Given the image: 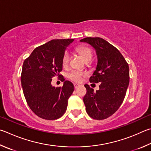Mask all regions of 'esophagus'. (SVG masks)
Returning <instances> with one entry per match:
<instances>
[{"instance_id": "1", "label": "esophagus", "mask_w": 151, "mask_h": 151, "mask_svg": "<svg viewBox=\"0 0 151 151\" xmlns=\"http://www.w3.org/2000/svg\"><path fill=\"white\" fill-rule=\"evenodd\" d=\"M81 85L80 84H74V87H75V88L76 89L78 88V87H80Z\"/></svg>"}]
</instances>
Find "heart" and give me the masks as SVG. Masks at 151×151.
Here are the masks:
<instances>
[{
	"instance_id": "obj_1",
	"label": "heart",
	"mask_w": 151,
	"mask_h": 151,
	"mask_svg": "<svg viewBox=\"0 0 151 151\" xmlns=\"http://www.w3.org/2000/svg\"><path fill=\"white\" fill-rule=\"evenodd\" d=\"M76 51H77L78 53L81 55L85 61H90V60L92 59L93 53L90 47H88V46H86V45H81L77 47ZM69 59H70V55L68 53V52L66 51L63 57V60H62V63H63V67L67 66L68 62H69ZM85 75H86V74L84 73L79 72V71H76V70H73L69 73V75H68V78L73 81L80 82L81 81L82 77L85 76Z\"/></svg>"
}]
</instances>
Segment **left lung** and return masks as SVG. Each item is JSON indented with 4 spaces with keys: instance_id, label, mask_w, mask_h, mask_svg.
I'll return each instance as SVG.
<instances>
[{
    "instance_id": "obj_1",
    "label": "left lung",
    "mask_w": 151,
    "mask_h": 151,
    "mask_svg": "<svg viewBox=\"0 0 151 151\" xmlns=\"http://www.w3.org/2000/svg\"><path fill=\"white\" fill-rule=\"evenodd\" d=\"M81 42L95 49L98 63L89 81L100 83V89L96 92L89 85H84L86 111L94 119H106L119 109L124 100L129 83V65L118 49L102 38L86 37Z\"/></svg>"
}]
</instances>
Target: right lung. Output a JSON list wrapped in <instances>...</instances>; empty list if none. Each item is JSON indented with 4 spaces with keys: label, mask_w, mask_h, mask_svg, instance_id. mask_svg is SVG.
<instances>
[{
    "label": "right lung",
    "mask_w": 151,
    "mask_h": 151,
    "mask_svg": "<svg viewBox=\"0 0 151 151\" xmlns=\"http://www.w3.org/2000/svg\"><path fill=\"white\" fill-rule=\"evenodd\" d=\"M73 39L53 40L35 48L24 60L21 83L27 104L38 117L55 120L67 110L68 100L74 85L65 81L62 87L51 85L52 78L59 76L63 69V57Z\"/></svg>",
    "instance_id": "right-lung-1"
}]
</instances>
